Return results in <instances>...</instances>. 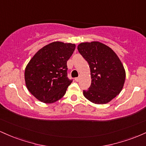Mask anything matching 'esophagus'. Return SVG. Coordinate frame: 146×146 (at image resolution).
Instances as JSON below:
<instances>
[{
    "label": "esophagus",
    "mask_w": 146,
    "mask_h": 146,
    "mask_svg": "<svg viewBox=\"0 0 146 146\" xmlns=\"http://www.w3.org/2000/svg\"><path fill=\"white\" fill-rule=\"evenodd\" d=\"M80 78H80V77H78V78H75V80L76 82H79L80 80Z\"/></svg>",
    "instance_id": "1"
}]
</instances>
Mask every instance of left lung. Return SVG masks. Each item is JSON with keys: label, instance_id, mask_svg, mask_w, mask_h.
I'll return each instance as SVG.
<instances>
[{"label": "left lung", "instance_id": "1", "mask_svg": "<svg viewBox=\"0 0 146 146\" xmlns=\"http://www.w3.org/2000/svg\"><path fill=\"white\" fill-rule=\"evenodd\" d=\"M79 53L89 64L91 84L84 96L97 104H104L120 93L125 79L121 60L109 46L100 42L80 43Z\"/></svg>", "mask_w": 146, "mask_h": 146}]
</instances>
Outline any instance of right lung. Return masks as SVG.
I'll use <instances>...</instances> for the list:
<instances>
[{"label":"right lung","instance_id":"add662e5","mask_svg":"<svg viewBox=\"0 0 146 146\" xmlns=\"http://www.w3.org/2000/svg\"><path fill=\"white\" fill-rule=\"evenodd\" d=\"M75 44L53 42L40 48L25 71L27 88L39 101L51 104L66 93L72 80L67 77V61Z\"/></svg>","mask_w":146,"mask_h":146}]
</instances>
